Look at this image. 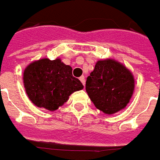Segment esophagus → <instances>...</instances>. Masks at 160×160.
<instances>
[{"instance_id":"obj_1","label":"esophagus","mask_w":160,"mask_h":160,"mask_svg":"<svg viewBox=\"0 0 160 160\" xmlns=\"http://www.w3.org/2000/svg\"><path fill=\"white\" fill-rule=\"evenodd\" d=\"M79 79H80V81L82 82V84H83L84 85V84H85V80H84V76H81V77H80V78H79Z\"/></svg>"}]
</instances>
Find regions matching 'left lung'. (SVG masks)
<instances>
[{"label":"left lung","mask_w":160,"mask_h":160,"mask_svg":"<svg viewBox=\"0 0 160 160\" xmlns=\"http://www.w3.org/2000/svg\"><path fill=\"white\" fill-rule=\"evenodd\" d=\"M132 73L119 61L98 60L86 79L85 90L94 106L112 115L126 107L134 92Z\"/></svg>","instance_id":"left-lung-1"}]
</instances>
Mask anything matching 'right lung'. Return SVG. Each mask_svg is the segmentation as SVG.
Wrapping results in <instances>:
<instances>
[{"mask_svg": "<svg viewBox=\"0 0 160 160\" xmlns=\"http://www.w3.org/2000/svg\"><path fill=\"white\" fill-rule=\"evenodd\" d=\"M23 84L29 100L37 107L48 111L58 110L73 92L84 88L72 75V68L58 58L31 62L24 70Z\"/></svg>", "mask_w": 160, "mask_h": 160, "instance_id": "right-lung-1", "label": "right lung"}]
</instances>
